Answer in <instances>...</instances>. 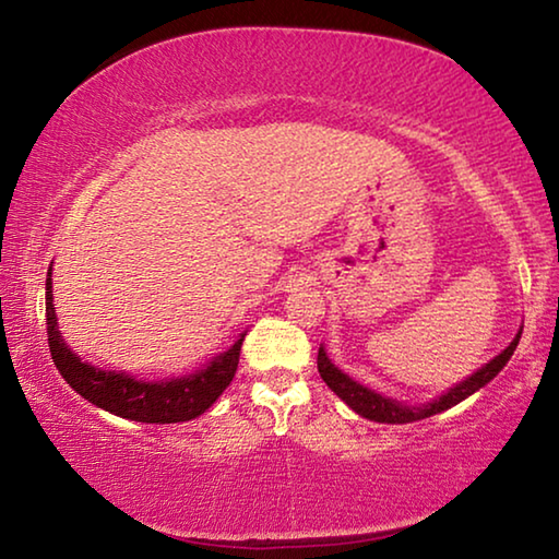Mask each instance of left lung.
I'll list each match as a JSON object with an SVG mask.
<instances>
[{
    "label": "left lung",
    "instance_id": "left-lung-1",
    "mask_svg": "<svg viewBox=\"0 0 559 559\" xmlns=\"http://www.w3.org/2000/svg\"><path fill=\"white\" fill-rule=\"evenodd\" d=\"M520 333H523V330H518L513 343H510L503 353L490 359L488 365L480 367L478 372H473L461 384L451 386L449 392H443L433 402L421 404V406H406L402 402L390 400V396H382L372 390H367L365 384L355 382L353 377H347L343 370H337V367L328 359V353L323 347L318 349V372H320V377H323V382L330 386V390H333L340 400L349 406V409L357 412L359 416H365V419L380 421V424H409V421L427 419V416H433L439 412H447V409H451V406H456L459 402L466 400V396H471L473 392H478L480 386H486L500 370H503V367L508 365V359L513 357Z\"/></svg>",
    "mask_w": 559,
    "mask_h": 559
}]
</instances>
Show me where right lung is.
Listing matches in <instances>:
<instances>
[{
	"mask_svg": "<svg viewBox=\"0 0 559 559\" xmlns=\"http://www.w3.org/2000/svg\"><path fill=\"white\" fill-rule=\"evenodd\" d=\"M46 333H49V349L56 370L61 372L71 390L100 409L122 416V419L145 424L189 421L210 409L234 380L246 335L243 333L226 353L216 355L202 370L177 377V380L173 377V380L145 382L135 380L128 372L100 370V367L81 359L63 343L61 330L56 325L51 266L49 278H46Z\"/></svg>",
	"mask_w": 559,
	"mask_h": 559,
	"instance_id": "1",
	"label": "right lung"
}]
</instances>
